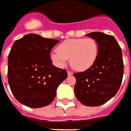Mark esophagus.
<instances>
[{"label":"esophagus","mask_w":131,"mask_h":131,"mask_svg":"<svg viewBox=\"0 0 131 131\" xmlns=\"http://www.w3.org/2000/svg\"><path fill=\"white\" fill-rule=\"evenodd\" d=\"M73 73H72L71 71H68V76L73 75Z\"/></svg>","instance_id":"obj_1"}]
</instances>
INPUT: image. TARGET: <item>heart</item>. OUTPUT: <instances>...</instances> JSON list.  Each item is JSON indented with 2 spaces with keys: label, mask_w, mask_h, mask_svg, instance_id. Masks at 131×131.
Here are the masks:
<instances>
[{
  "label": "heart",
  "mask_w": 131,
  "mask_h": 131,
  "mask_svg": "<svg viewBox=\"0 0 131 131\" xmlns=\"http://www.w3.org/2000/svg\"><path fill=\"white\" fill-rule=\"evenodd\" d=\"M99 46L93 38H78L64 41L51 53L53 62L60 67L64 66L70 58L71 66L78 70H85L95 63Z\"/></svg>",
  "instance_id": "1"
}]
</instances>
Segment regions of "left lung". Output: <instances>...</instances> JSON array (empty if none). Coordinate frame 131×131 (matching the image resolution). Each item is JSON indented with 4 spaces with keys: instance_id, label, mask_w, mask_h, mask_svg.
<instances>
[{
    "instance_id": "1",
    "label": "left lung",
    "mask_w": 131,
    "mask_h": 131,
    "mask_svg": "<svg viewBox=\"0 0 131 131\" xmlns=\"http://www.w3.org/2000/svg\"><path fill=\"white\" fill-rule=\"evenodd\" d=\"M97 41L99 53L91 68L73 74L76 98L88 106L102 105L114 97L123 75L122 51L115 38L100 31L87 34Z\"/></svg>"
}]
</instances>
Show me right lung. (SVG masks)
Here are the masks:
<instances>
[{
    "mask_svg": "<svg viewBox=\"0 0 131 131\" xmlns=\"http://www.w3.org/2000/svg\"><path fill=\"white\" fill-rule=\"evenodd\" d=\"M58 40L29 34L14 42L8 59V80L19 102L40 108L52 102L66 70L54 66L50 52Z\"/></svg>",
    "mask_w": 131,
    "mask_h": 131,
    "instance_id": "1",
    "label": "right lung"
}]
</instances>
